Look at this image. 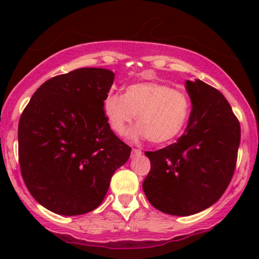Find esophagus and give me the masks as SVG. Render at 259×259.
Segmentation results:
<instances>
[{
	"mask_svg": "<svg viewBox=\"0 0 259 259\" xmlns=\"http://www.w3.org/2000/svg\"><path fill=\"white\" fill-rule=\"evenodd\" d=\"M142 154V152L140 150H138V148H133V151H132V157L134 158V157H139V156H141Z\"/></svg>",
	"mask_w": 259,
	"mask_h": 259,
	"instance_id": "obj_1",
	"label": "esophagus"
}]
</instances>
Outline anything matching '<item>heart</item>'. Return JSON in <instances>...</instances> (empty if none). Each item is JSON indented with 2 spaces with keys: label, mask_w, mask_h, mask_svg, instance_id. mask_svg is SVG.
Here are the masks:
<instances>
[{
  "label": "heart",
  "mask_w": 259,
  "mask_h": 259,
  "mask_svg": "<svg viewBox=\"0 0 259 259\" xmlns=\"http://www.w3.org/2000/svg\"><path fill=\"white\" fill-rule=\"evenodd\" d=\"M103 111L117 135H125L136 115L139 125L130 134L134 141L150 139L154 144H167L185 127L191 102L184 91L160 82L142 81L126 86L124 95L109 94Z\"/></svg>",
  "instance_id": "obj_1"
}]
</instances>
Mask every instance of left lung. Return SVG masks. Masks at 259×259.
Segmentation results:
<instances>
[{
	"label": "left lung",
	"instance_id": "1",
	"mask_svg": "<svg viewBox=\"0 0 259 259\" xmlns=\"http://www.w3.org/2000/svg\"><path fill=\"white\" fill-rule=\"evenodd\" d=\"M192 103L189 123L175 144L145 152L151 170L142 184L154 208L191 215L214 204L227 190L236 165L241 130L224 96L196 79L186 80Z\"/></svg>",
	"mask_w": 259,
	"mask_h": 259
}]
</instances>
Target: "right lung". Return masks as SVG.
Here are the masks:
<instances>
[{
	"instance_id": "add662e5",
	"label": "right lung",
	"mask_w": 259,
	"mask_h": 259,
	"mask_svg": "<svg viewBox=\"0 0 259 259\" xmlns=\"http://www.w3.org/2000/svg\"><path fill=\"white\" fill-rule=\"evenodd\" d=\"M114 73L80 68L45 81L18 126L19 164L32 197L56 214L91 212L132 148L112 132L103 111Z\"/></svg>"
}]
</instances>
